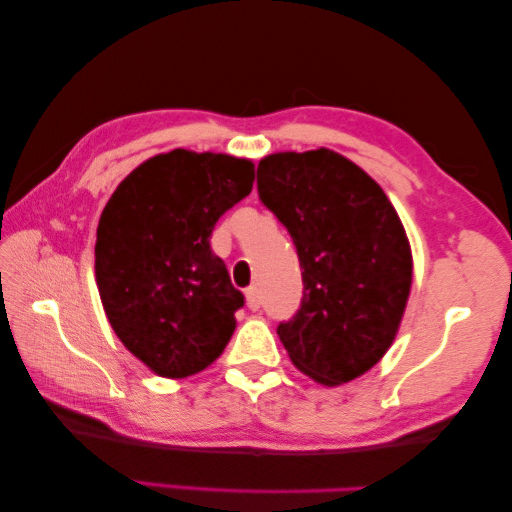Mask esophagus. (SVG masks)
Returning <instances> with one entry per match:
<instances>
[{
	"mask_svg": "<svg viewBox=\"0 0 512 512\" xmlns=\"http://www.w3.org/2000/svg\"><path fill=\"white\" fill-rule=\"evenodd\" d=\"M247 306L251 311H258V308H261V295H258V288H247Z\"/></svg>",
	"mask_w": 512,
	"mask_h": 512,
	"instance_id": "obj_1",
	"label": "esophagus"
}]
</instances>
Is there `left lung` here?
<instances>
[{
  "label": "left lung",
  "instance_id": "obj_1",
  "mask_svg": "<svg viewBox=\"0 0 512 512\" xmlns=\"http://www.w3.org/2000/svg\"><path fill=\"white\" fill-rule=\"evenodd\" d=\"M258 197L297 247L304 297L276 333L301 372L342 385L395 340L413 281L410 245L379 183L331 149L258 163Z\"/></svg>",
  "mask_w": 512,
  "mask_h": 512
}]
</instances>
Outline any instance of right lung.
<instances>
[{
  "mask_svg": "<svg viewBox=\"0 0 512 512\" xmlns=\"http://www.w3.org/2000/svg\"><path fill=\"white\" fill-rule=\"evenodd\" d=\"M251 186L245 158L174 149L136 167L108 199L95 245L99 297L122 345L156 374L206 370L236 331L245 295L211 233Z\"/></svg>",
  "mask_w": 512,
  "mask_h": 512,
  "instance_id": "1",
  "label": "right lung"
}]
</instances>
